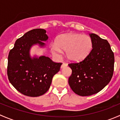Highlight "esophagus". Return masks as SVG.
I'll return each instance as SVG.
<instances>
[{"mask_svg": "<svg viewBox=\"0 0 120 120\" xmlns=\"http://www.w3.org/2000/svg\"><path fill=\"white\" fill-rule=\"evenodd\" d=\"M66 66H67V64L66 63H63L61 64V68H62L64 67H66Z\"/></svg>", "mask_w": 120, "mask_h": 120, "instance_id": "1", "label": "esophagus"}]
</instances>
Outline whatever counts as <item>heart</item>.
Wrapping results in <instances>:
<instances>
[{
  "instance_id": "1",
  "label": "heart",
  "mask_w": 120,
  "mask_h": 120,
  "mask_svg": "<svg viewBox=\"0 0 120 120\" xmlns=\"http://www.w3.org/2000/svg\"><path fill=\"white\" fill-rule=\"evenodd\" d=\"M93 48L91 38L86 35L69 33L58 37L56 43L50 46L51 52L56 56L61 54V50L66 51L67 59L72 61L84 60Z\"/></svg>"
}]
</instances>
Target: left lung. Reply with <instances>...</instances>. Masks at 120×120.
Masks as SVG:
<instances>
[{
	"mask_svg": "<svg viewBox=\"0 0 120 120\" xmlns=\"http://www.w3.org/2000/svg\"><path fill=\"white\" fill-rule=\"evenodd\" d=\"M89 36L93 48L82 61L68 64L72 70L68 83L73 92L82 96H90L102 90L112 79L114 56L108 41L95 34Z\"/></svg>",
	"mask_w": 120,
	"mask_h": 120,
	"instance_id": "left-lung-1",
	"label": "left lung"
}]
</instances>
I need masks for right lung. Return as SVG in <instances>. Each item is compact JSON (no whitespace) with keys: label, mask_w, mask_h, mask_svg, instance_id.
Here are the masks:
<instances>
[{"label":"right lung","mask_w":120,"mask_h":120,"mask_svg":"<svg viewBox=\"0 0 120 120\" xmlns=\"http://www.w3.org/2000/svg\"><path fill=\"white\" fill-rule=\"evenodd\" d=\"M43 29H34L17 39L8 56V76L10 82L21 94L37 97L45 94L53 76L62 63L53 62L48 57L31 58L30 50L36 44L43 47L48 39Z\"/></svg>","instance_id":"1"}]
</instances>
